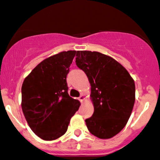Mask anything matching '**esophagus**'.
I'll return each instance as SVG.
<instances>
[{"mask_svg": "<svg viewBox=\"0 0 160 160\" xmlns=\"http://www.w3.org/2000/svg\"><path fill=\"white\" fill-rule=\"evenodd\" d=\"M85 99H86V95H85L84 94H82L80 96V98H79V100H80L81 102H83Z\"/></svg>", "mask_w": 160, "mask_h": 160, "instance_id": "obj_1", "label": "esophagus"}]
</instances>
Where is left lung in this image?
I'll return each mask as SVG.
<instances>
[{"label": "left lung", "instance_id": "8db88e82", "mask_svg": "<svg viewBox=\"0 0 160 160\" xmlns=\"http://www.w3.org/2000/svg\"><path fill=\"white\" fill-rule=\"evenodd\" d=\"M76 63L91 83L92 116L85 120L95 137L108 139L123 129L135 102V84L120 63L98 52L77 51Z\"/></svg>", "mask_w": 160, "mask_h": 160}]
</instances>
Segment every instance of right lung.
<instances>
[{"mask_svg":"<svg viewBox=\"0 0 160 160\" xmlns=\"http://www.w3.org/2000/svg\"><path fill=\"white\" fill-rule=\"evenodd\" d=\"M77 51L62 52L39 63L22 86V109L34 134L45 141L62 136L80 102L68 94L66 76Z\"/></svg>","mask_w":160,"mask_h":160,"instance_id":"obj_1","label":"right lung"}]
</instances>
